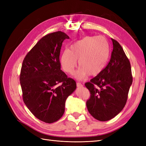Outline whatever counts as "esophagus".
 I'll use <instances>...</instances> for the list:
<instances>
[{"mask_svg":"<svg viewBox=\"0 0 146 146\" xmlns=\"http://www.w3.org/2000/svg\"><path fill=\"white\" fill-rule=\"evenodd\" d=\"M76 86H77V87H78V88H81V87H82L83 86V85L82 84V83H79V82H77L76 83Z\"/></svg>","mask_w":146,"mask_h":146,"instance_id":"obj_1","label":"esophagus"}]
</instances>
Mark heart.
Wrapping results in <instances>:
<instances>
[{
    "instance_id": "1",
    "label": "heart",
    "mask_w": 146,
    "mask_h": 146,
    "mask_svg": "<svg viewBox=\"0 0 146 146\" xmlns=\"http://www.w3.org/2000/svg\"><path fill=\"white\" fill-rule=\"evenodd\" d=\"M110 56L108 42L104 36H87L71 44L60 57L61 66L66 73L72 75L78 61L80 68L75 74L79 80L88 75L95 76L105 68Z\"/></svg>"
}]
</instances>
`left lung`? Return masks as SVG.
<instances>
[{
	"label": "left lung",
	"mask_w": 146,
	"mask_h": 146,
	"mask_svg": "<svg viewBox=\"0 0 146 146\" xmlns=\"http://www.w3.org/2000/svg\"><path fill=\"white\" fill-rule=\"evenodd\" d=\"M113 51L107 66L85 83L90 92L87 109L95 119L109 120L119 114L127 100L132 83L131 66L122 46L111 38Z\"/></svg>",
	"instance_id": "left-lung-1"
}]
</instances>
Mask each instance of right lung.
<instances>
[{"label":"right lung","mask_w":146,"mask_h":146,"mask_svg":"<svg viewBox=\"0 0 146 146\" xmlns=\"http://www.w3.org/2000/svg\"><path fill=\"white\" fill-rule=\"evenodd\" d=\"M69 38L61 31L44 36L27 54L22 65L23 101L37 119L46 123L61 119L67 98L76 88L75 80L61 70L62 43Z\"/></svg>","instance_id":"1"}]
</instances>
